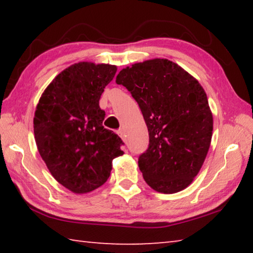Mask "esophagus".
I'll return each mask as SVG.
<instances>
[{"label": "esophagus", "mask_w": 253, "mask_h": 253, "mask_svg": "<svg viewBox=\"0 0 253 253\" xmlns=\"http://www.w3.org/2000/svg\"><path fill=\"white\" fill-rule=\"evenodd\" d=\"M117 134L122 137V138H125V129L124 128H119L117 130Z\"/></svg>", "instance_id": "obj_1"}]
</instances>
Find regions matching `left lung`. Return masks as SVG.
Returning <instances> with one entry per match:
<instances>
[{"label":"left lung","instance_id":"left-lung-1","mask_svg":"<svg viewBox=\"0 0 253 253\" xmlns=\"http://www.w3.org/2000/svg\"><path fill=\"white\" fill-rule=\"evenodd\" d=\"M116 83L130 91L148 128L149 146L138 160L145 182L164 194L186 188L212 139L213 116L203 87L177 63L161 58L124 68Z\"/></svg>","mask_w":253,"mask_h":253}]
</instances>
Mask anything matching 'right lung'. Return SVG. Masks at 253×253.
Wrapping results in <instances>:
<instances>
[{
    "mask_svg": "<svg viewBox=\"0 0 253 253\" xmlns=\"http://www.w3.org/2000/svg\"><path fill=\"white\" fill-rule=\"evenodd\" d=\"M117 67L83 61L60 72L44 89L33 118L34 138L51 175L75 194L106 183L123 140L102 126L99 99Z\"/></svg>",
    "mask_w": 253,
    "mask_h": 253,
    "instance_id": "right-lung-1",
    "label": "right lung"
}]
</instances>
